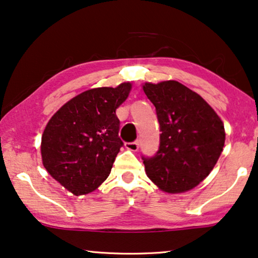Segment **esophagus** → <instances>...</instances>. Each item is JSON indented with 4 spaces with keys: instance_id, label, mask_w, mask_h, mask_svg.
Listing matches in <instances>:
<instances>
[{
    "instance_id": "34e87169",
    "label": "esophagus",
    "mask_w": 258,
    "mask_h": 258,
    "mask_svg": "<svg viewBox=\"0 0 258 258\" xmlns=\"http://www.w3.org/2000/svg\"><path fill=\"white\" fill-rule=\"evenodd\" d=\"M125 147H126V150H128V151L137 152L138 150H139V143H137V141H134V143H126Z\"/></svg>"
}]
</instances>
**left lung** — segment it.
Returning <instances> with one entry per match:
<instances>
[{
    "label": "left lung",
    "mask_w": 258,
    "mask_h": 258,
    "mask_svg": "<svg viewBox=\"0 0 258 258\" xmlns=\"http://www.w3.org/2000/svg\"><path fill=\"white\" fill-rule=\"evenodd\" d=\"M143 90L161 131L158 153L143 158L148 179L165 193H186L219 160L226 140L223 121L200 94L176 81L145 83Z\"/></svg>",
    "instance_id": "obj_1"
}]
</instances>
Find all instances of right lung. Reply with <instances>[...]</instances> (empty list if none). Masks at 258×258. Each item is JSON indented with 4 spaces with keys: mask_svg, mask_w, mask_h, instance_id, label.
I'll use <instances>...</instances> for the list:
<instances>
[{
    "mask_svg": "<svg viewBox=\"0 0 258 258\" xmlns=\"http://www.w3.org/2000/svg\"><path fill=\"white\" fill-rule=\"evenodd\" d=\"M132 84L96 88L67 101L42 134L44 168L74 195L96 190L110 175L122 146L115 110L127 99Z\"/></svg>",
    "mask_w": 258,
    "mask_h": 258,
    "instance_id": "add662e5",
    "label": "right lung"
}]
</instances>
